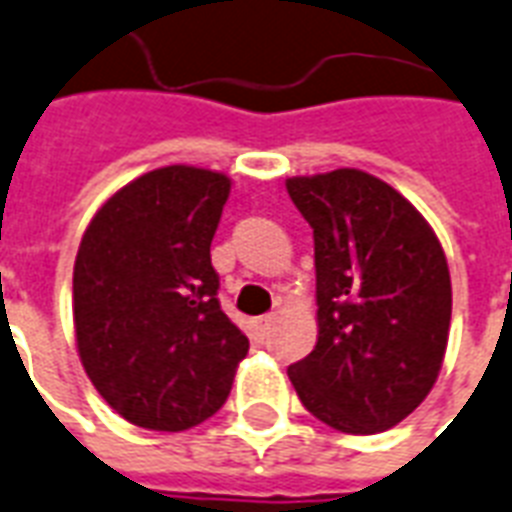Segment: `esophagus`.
<instances>
[{
	"instance_id": "34e87169",
	"label": "esophagus",
	"mask_w": 512,
	"mask_h": 512,
	"mask_svg": "<svg viewBox=\"0 0 512 512\" xmlns=\"http://www.w3.org/2000/svg\"><path fill=\"white\" fill-rule=\"evenodd\" d=\"M272 323H275V315L269 312V315H261V318H256V328H259L261 336L269 334V328H272Z\"/></svg>"
}]
</instances>
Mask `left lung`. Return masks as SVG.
Masks as SVG:
<instances>
[{
    "mask_svg": "<svg viewBox=\"0 0 512 512\" xmlns=\"http://www.w3.org/2000/svg\"><path fill=\"white\" fill-rule=\"evenodd\" d=\"M315 237L318 344L288 368L312 417L384 433L433 390L451 323V277L425 216L355 168L285 181Z\"/></svg>",
    "mask_w": 512,
    "mask_h": 512,
    "instance_id": "obj_1",
    "label": "left lung"
}]
</instances>
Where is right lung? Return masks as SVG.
Masks as SVG:
<instances>
[{"label": "right lung", "mask_w": 512, "mask_h": 512, "mask_svg": "<svg viewBox=\"0 0 512 512\" xmlns=\"http://www.w3.org/2000/svg\"><path fill=\"white\" fill-rule=\"evenodd\" d=\"M224 173L149 170L95 213L74 261L79 360L130 425L178 433L227 400L248 336L224 315L211 240Z\"/></svg>", "instance_id": "add662e5"}]
</instances>
